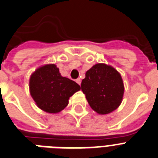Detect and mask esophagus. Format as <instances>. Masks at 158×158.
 Segmentation results:
<instances>
[{
    "label": "esophagus",
    "instance_id": "1",
    "mask_svg": "<svg viewBox=\"0 0 158 158\" xmlns=\"http://www.w3.org/2000/svg\"><path fill=\"white\" fill-rule=\"evenodd\" d=\"M76 82L78 84V85H80L81 84V80L80 78H77V80H76Z\"/></svg>",
    "mask_w": 158,
    "mask_h": 158
}]
</instances>
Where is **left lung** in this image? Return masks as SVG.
I'll return each mask as SVG.
<instances>
[{
  "label": "left lung",
  "mask_w": 158,
  "mask_h": 158,
  "mask_svg": "<svg viewBox=\"0 0 158 158\" xmlns=\"http://www.w3.org/2000/svg\"><path fill=\"white\" fill-rule=\"evenodd\" d=\"M81 90L91 108L104 115L119 107L124 86L119 72L110 65L97 63L85 73Z\"/></svg>",
  "instance_id": "left-lung-1"
}]
</instances>
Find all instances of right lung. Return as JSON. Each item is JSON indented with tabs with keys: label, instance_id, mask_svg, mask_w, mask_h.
Returning <instances> with one entry per match:
<instances>
[{
	"label": "right lung",
	"instance_id": "add662e5",
	"mask_svg": "<svg viewBox=\"0 0 158 158\" xmlns=\"http://www.w3.org/2000/svg\"><path fill=\"white\" fill-rule=\"evenodd\" d=\"M32 98L44 112L57 114L69 103V97L81 90L80 85L59 73L55 64H46L32 73L29 82Z\"/></svg>",
	"mask_w": 158,
	"mask_h": 158
}]
</instances>
